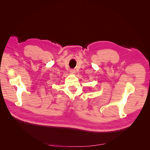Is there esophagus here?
<instances>
[{
  "mask_svg": "<svg viewBox=\"0 0 150 150\" xmlns=\"http://www.w3.org/2000/svg\"><path fill=\"white\" fill-rule=\"evenodd\" d=\"M70 72L71 74H74L75 72H76V71H75V70H74V69H71L70 70Z\"/></svg>",
  "mask_w": 150,
  "mask_h": 150,
  "instance_id": "esophagus-1",
  "label": "esophagus"
}]
</instances>
